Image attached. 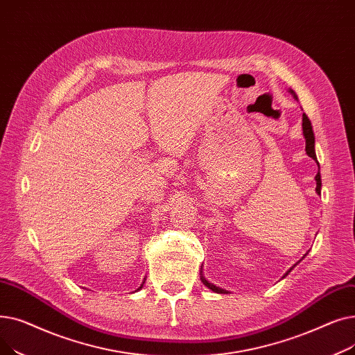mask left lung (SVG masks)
Returning a JSON list of instances; mask_svg holds the SVG:
<instances>
[{"instance_id":"1","label":"left lung","mask_w":355,"mask_h":355,"mask_svg":"<svg viewBox=\"0 0 355 355\" xmlns=\"http://www.w3.org/2000/svg\"><path fill=\"white\" fill-rule=\"evenodd\" d=\"M291 95L297 101V96H296V93L292 90V89H289L288 90ZM302 130H304V137H305V151H306V154H308V157H311L316 164H318V166H320V162H318V159H316V154H315V135H313V130H312V125H311V121L308 119V116H306V114H304L302 115ZM315 181H316V189H315V191H316V194H320L321 196V187H322V182H321V174H320V171H318V174H316V177H315ZM306 256V254H305ZM304 259V257H302ZM301 259V260H302ZM300 260V262H301ZM297 262V263H300ZM296 265H293L285 275H284V277L285 276H288L289 275V272L295 268ZM200 277H201V282L206 285L209 289H211L213 292H216V293H229L226 289H223V288H220V286H216V285H213V284H210L206 277L202 276V270H200Z\"/></svg>"}]
</instances>
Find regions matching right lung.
Wrapping results in <instances>:
<instances>
[{"instance_id":"add662e5","label":"right lung","mask_w":355,"mask_h":355,"mask_svg":"<svg viewBox=\"0 0 355 355\" xmlns=\"http://www.w3.org/2000/svg\"><path fill=\"white\" fill-rule=\"evenodd\" d=\"M144 284H145V281H144V282H142V285H141V286H139V288H138V289H137V291H139V289H142V286H144Z\"/></svg>"}]
</instances>
